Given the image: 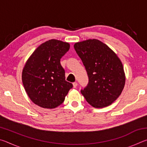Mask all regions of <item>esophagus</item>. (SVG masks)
<instances>
[{
  "instance_id": "34e87169",
  "label": "esophagus",
  "mask_w": 147,
  "mask_h": 147,
  "mask_svg": "<svg viewBox=\"0 0 147 147\" xmlns=\"http://www.w3.org/2000/svg\"><path fill=\"white\" fill-rule=\"evenodd\" d=\"M73 88H76V87H77V86H78V83H77V82H73Z\"/></svg>"
}]
</instances>
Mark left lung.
<instances>
[{
    "mask_svg": "<svg viewBox=\"0 0 147 147\" xmlns=\"http://www.w3.org/2000/svg\"><path fill=\"white\" fill-rule=\"evenodd\" d=\"M74 48L89 78L81 93L94 108L110 105L120 95L125 84L121 60L106 44L95 39L78 42Z\"/></svg>",
    "mask_w": 147,
    "mask_h": 147,
    "instance_id": "left-lung-1",
    "label": "left lung"
}]
</instances>
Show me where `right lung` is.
I'll return each instance as SVG.
<instances>
[{
  "label": "right lung",
  "mask_w": 147,
  "mask_h": 147,
  "mask_svg": "<svg viewBox=\"0 0 147 147\" xmlns=\"http://www.w3.org/2000/svg\"><path fill=\"white\" fill-rule=\"evenodd\" d=\"M68 43L51 39L34 52L24 65L22 80L29 98L43 108L53 109L63 102L73 84L67 82L60 59L69 51Z\"/></svg>",
  "instance_id": "1"
}]
</instances>
